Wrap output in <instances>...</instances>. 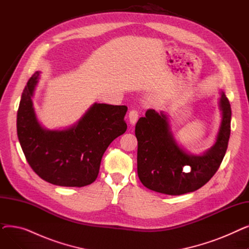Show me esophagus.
Wrapping results in <instances>:
<instances>
[{
    "instance_id": "1",
    "label": "esophagus",
    "mask_w": 249,
    "mask_h": 249,
    "mask_svg": "<svg viewBox=\"0 0 249 249\" xmlns=\"http://www.w3.org/2000/svg\"><path fill=\"white\" fill-rule=\"evenodd\" d=\"M138 116H139V113H138V111L136 109H133V110L130 111L129 112V116H128L130 124L134 125L137 122V120H138Z\"/></svg>"
}]
</instances>
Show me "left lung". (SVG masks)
<instances>
[{"label": "left lung", "mask_w": 249, "mask_h": 249, "mask_svg": "<svg viewBox=\"0 0 249 249\" xmlns=\"http://www.w3.org/2000/svg\"><path fill=\"white\" fill-rule=\"evenodd\" d=\"M222 122L215 145L204 155L186 153L169 132L167 118L149 109L135 126L138 141L137 174L149 190L171 196L197 191L211 179L224 159L230 137L231 107L224 93L220 98Z\"/></svg>", "instance_id": "8db88e82"}]
</instances>
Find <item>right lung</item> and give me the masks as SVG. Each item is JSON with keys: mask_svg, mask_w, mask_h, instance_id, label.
Wrapping results in <instances>:
<instances>
[{"mask_svg": "<svg viewBox=\"0 0 249 249\" xmlns=\"http://www.w3.org/2000/svg\"><path fill=\"white\" fill-rule=\"evenodd\" d=\"M39 72L25 87L17 113V135L34 173L50 184L85 187L99 175L104 152L127 129L126 106L95 104L78 123L63 131H48L38 123L31 97Z\"/></svg>", "mask_w": 249, "mask_h": 249, "instance_id": "1", "label": "right lung"}]
</instances>
